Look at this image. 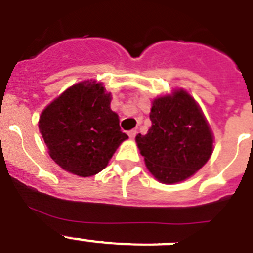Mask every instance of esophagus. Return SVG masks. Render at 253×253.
<instances>
[{
  "mask_svg": "<svg viewBox=\"0 0 253 253\" xmlns=\"http://www.w3.org/2000/svg\"><path fill=\"white\" fill-rule=\"evenodd\" d=\"M136 133H137V131H136V129H131V131H128L129 139H135Z\"/></svg>",
  "mask_w": 253,
  "mask_h": 253,
  "instance_id": "esophagus-1",
  "label": "esophagus"
}]
</instances>
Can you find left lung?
Instances as JSON below:
<instances>
[{
	"instance_id": "8db88e82",
	"label": "left lung",
	"mask_w": 253,
	"mask_h": 253,
	"mask_svg": "<svg viewBox=\"0 0 253 253\" xmlns=\"http://www.w3.org/2000/svg\"><path fill=\"white\" fill-rule=\"evenodd\" d=\"M151 127L136 136L149 172L166 184L178 183L203 168L212 154L214 136L197 102L183 89L158 96Z\"/></svg>"
}]
</instances>
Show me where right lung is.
<instances>
[{
	"label": "right lung",
	"instance_id": "1",
	"mask_svg": "<svg viewBox=\"0 0 253 253\" xmlns=\"http://www.w3.org/2000/svg\"><path fill=\"white\" fill-rule=\"evenodd\" d=\"M111 100L102 83L86 80L66 89L43 109L39 131L61 168L80 177L96 174L128 139Z\"/></svg>",
	"mask_w": 253,
	"mask_h": 253
}]
</instances>
